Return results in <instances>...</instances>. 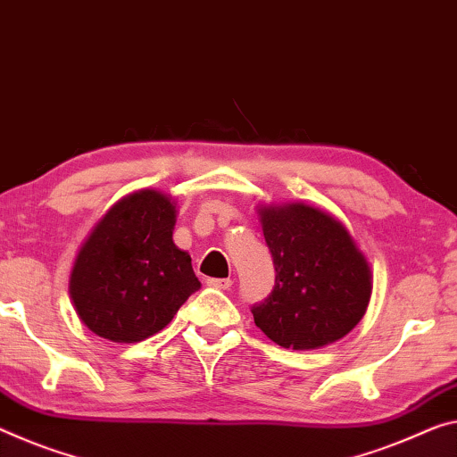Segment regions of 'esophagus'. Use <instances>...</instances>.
I'll return each instance as SVG.
<instances>
[{
    "mask_svg": "<svg viewBox=\"0 0 457 457\" xmlns=\"http://www.w3.org/2000/svg\"><path fill=\"white\" fill-rule=\"evenodd\" d=\"M208 286L216 287V290H230V286H233V279H230V278H210Z\"/></svg>",
    "mask_w": 457,
    "mask_h": 457,
    "instance_id": "obj_1",
    "label": "esophagus"
}]
</instances>
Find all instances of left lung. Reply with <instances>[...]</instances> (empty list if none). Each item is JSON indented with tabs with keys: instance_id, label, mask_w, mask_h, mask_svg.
<instances>
[{
	"instance_id": "8db88e82",
	"label": "left lung",
	"mask_w": 457,
	"mask_h": 457,
	"mask_svg": "<svg viewBox=\"0 0 457 457\" xmlns=\"http://www.w3.org/2000/svg\"><path fill=\"white\" fill-rule=\"evenodd\" d=\"M276 286L251 306L255 325L286 349H319L345 337L366 314V257L339 220L319 208H262Z\"/></svg>"
}]
</instances>
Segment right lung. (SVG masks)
I'll list each match as a JSON object with an SVG mask.
<instances>
[{"label":"right lung","mask_w":457,"mask_h":457,"mask_svg":"<svg viewBox=\"0 0 457 457\" xmlns=\"http://www.w3.org/2000/svg\"><path fill=\"white\" fill-rule=\"evenodd\" d=\"M170 195L140 189L108 210L75 259V311L91 333L138 343L159 333L200 290L192 257L173 243Z\"/></svg>","instance_id":"right-lung-1"}]
</instances>
